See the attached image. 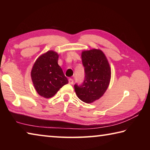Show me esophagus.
<instances>
[{
  "label": "esophagus",
  "instance_id": "esophagus-1",
  "mask_svg": "<svg viewBox=\"0 0 150 150\" xmlns=\"http://www.w3.org/2000/svg\"><path fill=\"white\" fill-rule=\"evenodd\" d=\"M69 83L70 85H72L73 83V80L72 79H69Z\"/></svg>",
  "mask_w": 150,
  "mask_h": 150
}]
</instances>
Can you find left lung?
<instances>
[{"mask_svg":"<svg viewBox=\"0 0 150 150\" xmlns=\"http://www.w3.org/2000/svg\"><path fill=\"white\" fill-rule=\"evenodd\" d=\"M81 58L85 78L81 85L75 84V91L80 100L91 103L100 98L107 89L110 79V68L101 50L84 51Z\"/></svg>","mask_w":150,"mask_h":150,"instance_id":"8db88e82","label":"left lung"}]
</instances>
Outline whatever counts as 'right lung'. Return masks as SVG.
<instances>
[{
    "mask_svg": "<svg viewBox=\"0 0 150 150\" xmlns=\"http://www.w3.org/2000/svg\"><path fill=\"white\" fill-rule=\"evenodd\" d=\"M59 55L49 51L35 61L31 72L32 79L37 93L45 98L54 96L59 88L68 83L63 70L58 65Z\"/></svg>",
    "mask_w": 150,
    "mask_h": 150,
    "instance_id": "obj_1",
    "label": "right lung"
}]
</instances>
